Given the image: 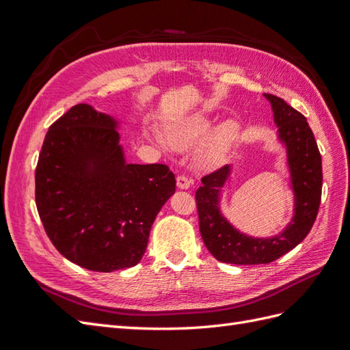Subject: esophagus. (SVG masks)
Wrapping results in <instances>:
<instances>
[{
  "label": "esophagus",
  "mask_w": 350,
  "mask_h": 350,
  "mask_svg": "<svg viewBox=\"0 0 350 350\" xmlns=\"http://www.w3.org/2000/svg\"><path fill=\"white\" fill-rule=\"evenodd\" d=\"M176 185L181 189H188L191 187V179H189L187 175H178L176 176Z\"/></svg>",
  "instance_id": "1"
}]
</instances>
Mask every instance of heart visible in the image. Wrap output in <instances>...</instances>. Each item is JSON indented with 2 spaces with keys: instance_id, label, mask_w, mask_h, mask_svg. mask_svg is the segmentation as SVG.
<instances>
[{
  "instance_id": "obj_1",
  "label": "heart",
  "mask_w": 350,
  "mask_h": 350,
  "mask_svg": "<svg viewBox=\"0 0 350 350\" xmlns=\"http://www.w3.org/2000/svg\"><path fill=\"white\" fill-rule=\"evenodd\" d=\"M210 118L201 113H193L188 116H183L181 120H176L172 124H169L165 130L163 139L162 137H154V140L166 147L172 149L185 150L189 147H194L211 130ZM239 126L235 121H225L220 124L217 129L210 133L203 142H201L197 150V161L204 166L219 165L228 157L238 142Z\"/></svg>"
}]
</instances>
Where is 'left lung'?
<instances>
[{
	"instance_id": "8db88e82",
	"label": "left lung",
	"mask_w": 350,
	"mask_h": 350,
	"mask_svg": "<svg viewBox=\"0 0 350 350\" xmlns=\"http://www.w3.org/2000/svg\"><path fill=\"white\" fill-rule=\"evenodd\" d=\"M274 112L279 139L286 144L291 181L295 193V216L280 235L250 238L220 215L219 193L230 174L225 165L201 178L196 191L198 225L204 245L216 260L229 264H267L293 250L310 234L320 208L323 188L321 154L305 116L282 98L264 93Z\"/></svg>"
}]
</instances>
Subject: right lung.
I'll list each match as a JSON object with an SVG mask.
<instances>
[{"label":"right lung","mask_w":350,"mask_h":350,"mask_svg":"<svg viewBox=\"0 0 350 350\" xmlns=\"http://www.w3.org/2000/svg\"><path fill=\"white\" fill-rule=\"evenodd\" d=\"M116 121L79 103L49 126L35 172L38 213L71 262L111 273L142 260L153 221L175 193L166 165L125 163Z\"/></svg>","instance_id":"obj_1"}]
</instances>
